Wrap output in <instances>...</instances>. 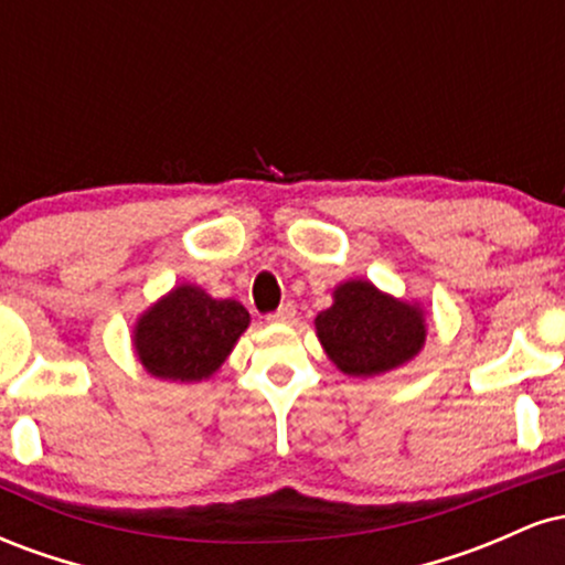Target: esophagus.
<instances>
[{
  "instance_id": "34e87169",
  "label": "esophagus",
  "mask_w": 565,
  "mask_h": 565,
  "mask_svg": "<svg viewBox=\"0 0 565 565\" xmlns=\"http://www.w3.org/2000/svg\"><path fill=\"white\" fill-rule=\"evenodd\" d=\"M295 316H297V308L291 302H284L281 308L278 310H274V313L268 316V321H274V323H291L295 321Z\"/></svg>"
}]
</instances>
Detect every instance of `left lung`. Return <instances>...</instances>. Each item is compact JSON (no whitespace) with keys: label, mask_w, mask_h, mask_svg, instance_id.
<instances>
[{"label":"left lung","mask_w":565,"mask_h":565,"mask_svg":"<svg viewBox=\"0 0 565 565\" xmlns=\"http://www.w3.org/2000/svg\"><path fill=\"white\" fill-rule=\"evenodd\" d=\"M316 332L337 369L374 377L419 353L425 319L417 305L393 300L369 281H348L337 287L332 308L319 313Z\"/></svg>","instance_id":"left-lung-1"}]
</instances>
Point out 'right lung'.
I'll use <instances>...</instances> for the list:
<instances>
[{"label": "right lung", "instance_id": "right-lung-1", "mask_svg": "<svg viewBox=\"0 0 565 565\" xmlns=\"http://www.w3.org/2000/svg\"><path fill=\"white\" fill-rule=\"evenodd\" d=\"M246 327L242 302L212 300L204 289L183 284L140 316L135 350L153 377L199 382L217 372Z\"/></svg>", "mask_w": 565, "mask_h": 565}]
</instances>
